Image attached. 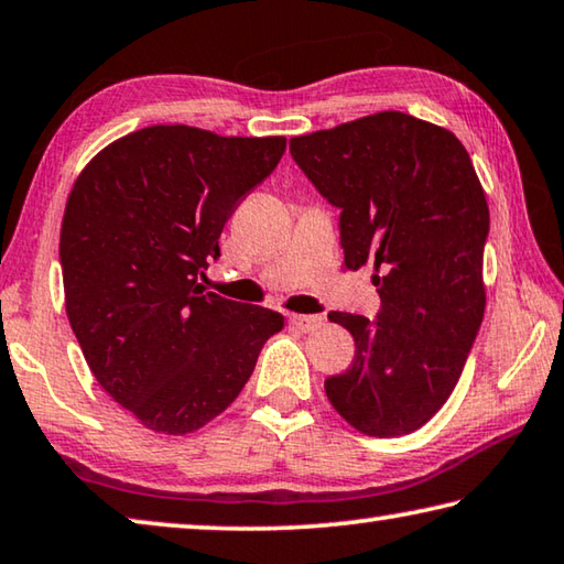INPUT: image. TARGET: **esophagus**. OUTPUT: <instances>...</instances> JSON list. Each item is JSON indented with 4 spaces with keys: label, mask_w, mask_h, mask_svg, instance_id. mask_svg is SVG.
Returning a JSON list of instances; mask_svg holds the SVG:
<instances>
[{
    "label": "esophagus",
    "mask_w": 564,
    "mask_h": 564,
    "mask_svg": "<svg viewBox=\"0 0 564 564\" xmlns=\"http://www.w3.org/2000/svg\"><path fill=\"white\" fill-rule=\"evenodd\" d=\"M289 321H291V326L299 328L301 333L316 330V328L323 326V318L321 316H303V313H291Z\"/></svg>",
    "instance_id": "esophagus-1"
}]
</instances>
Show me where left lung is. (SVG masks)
I'll use <instances>...</instances> for the list:
<instances>
[{"label": "left lung", "instance_id": "8db88e82", "mask_svg": "<svg viewBox=\"0 0 564 564\" xmlns=\"http://www.w3.org/2000/svg\"><path fill=\"white\" fill-rule=\"evenodd\" d=\"M291 156L340 208L346 269L373 263L378 318L333 311L356 358L326 378L330 405L370 437L408 435L451 398L485 313V191L453 131L378 111L291 139Z\"/></svg>", "mask_w": 564, "mask_h": 564}]
</instances>
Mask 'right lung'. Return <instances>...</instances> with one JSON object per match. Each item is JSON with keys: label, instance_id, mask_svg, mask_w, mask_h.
<instances>
[{"label": "right lung", "instance_id": "1", "mask_svg": "<svg viewBox=\"0 0 564 564\" xmlns=\"http://www.w3.org/2000/svg\"><path fill=\"white\" fill-rule=\"evenodd\" d=\"M285 137L159 123L101 149L66 198L64 305L94 378L141 425L194 433L234 403L283 316L208 293L196 275Z\"/></svg>", "mask_w": 564, "mask_h": 564}]
</instances>
